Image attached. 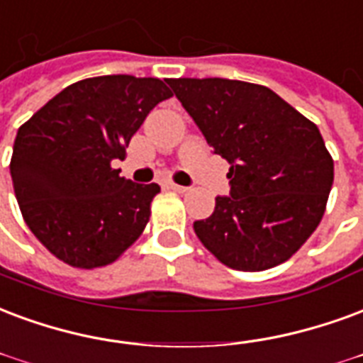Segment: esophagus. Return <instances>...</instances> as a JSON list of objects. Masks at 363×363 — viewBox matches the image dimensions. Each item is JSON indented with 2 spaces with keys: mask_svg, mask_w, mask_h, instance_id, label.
I'll list each match as a JSON object with an SVG mask.
<instances>
[{
  "mask_svg": "<svg viewBox=\"0 0 363 363\" xmlns=\"http://www.w3.org/2000/svg\"><path fill=\"white\" fill-rule=\"evenodd\" d=\"M167 189L173 190V192H181V194H182V192H186V190H189L186 186H182V184H174V182H169Z\"/></svg>",
  "mask_w": 363,
  "mask_h": 363,
  "instance_id": "esophagus-1",
  "label": "esophagus"
}]
</instances>
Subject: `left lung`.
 <instances>
[{
    "instance_id": "1",
    "label": "left lung",
    "mask_w": 363,
    "mask_h": 363,
    "mask_svg": "<svg viewBox=\"0 0 363 363\" xmlns=\"http://www.w3.org/2000/svg\"><path fill=\"white\" fill-rule=\"evenodd\" d=\"M213 154L229 161L230 196L194 221L206 248L230 269L283 264L310 238L333 186L319 128L267 86L229 79H167Z\"/></svg>"
}]
</instances>
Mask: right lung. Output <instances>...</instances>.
Segmentation results:
<instances>
[{"instance_id": "right-lung-1", "label": "right lung", "mask_w": 363, "mask_h": 363, "mask_svg": "<svg viewBox=\"0 0 363 363\" xmlns=\"http://www.w3.org/2000/svg\"><path fill=\"white\" fill-rule=\"evenodd\" d=\"M160 79L94 77L67 86L18 128L11 179L28 229L82 269L115 262L142 235L160 186L121 177L113 161L160 101Z\"/></svg>"}]
</instances>
